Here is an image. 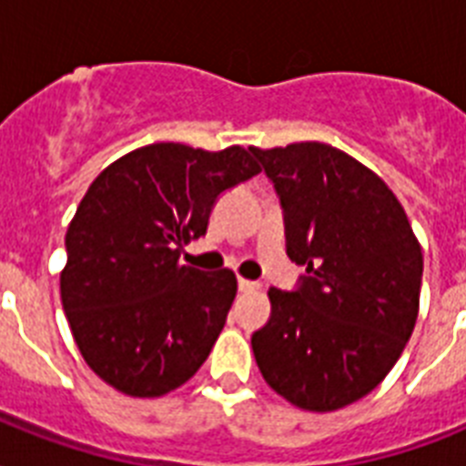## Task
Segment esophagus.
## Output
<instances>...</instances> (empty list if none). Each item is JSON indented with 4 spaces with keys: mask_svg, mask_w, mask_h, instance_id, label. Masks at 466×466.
I'll return each mask as SVG.
<instances>
[{
    "mask_svg": "<svg viewBox=\"0 0 466 466\" xmlns=\"http://www.w3.org/2000/svg\"><path fill=\"white\" fill-rule=\"evenodd\" d=\"M239 290L241 292H254V290H258V288H261V285L256 283V280H247V278H239Z\"/></svg>",
    "mask_w": 466,
    "mask_h": 466,
    "instance_id": "obj_1",
    "label": "esophagus"
}]
</instances>
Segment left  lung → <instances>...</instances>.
<instances>
[{
  "instance_id": "obj_1",
  "label": "left lung",
  "mask_w": 466,
  "mask_h": 466,
  "mask_svg": "<svg viewBox=\"0 0 466 466\" xmlns=\"http://www.w3.org/2000/svg\"><path fill=\"white\" fill-rule=\"evenodd\" d=\"M273 183L295 290L270 288L251 336L263 380L305 411H336L394 368L419 317L423 254L387 183L321 142L248 147Z\"/></svg>"
}]
</instances>
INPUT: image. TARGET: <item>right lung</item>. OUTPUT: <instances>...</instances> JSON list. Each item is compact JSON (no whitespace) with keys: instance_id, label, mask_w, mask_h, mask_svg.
<instances>
[{"instance_id":"1","label":"right lung","mask_w":466,"mask_h":466,"mask_svg":"<svg viewBox=\"0 0 466 466\" xmlns=\"http://www.w3.org/2000/svg\"><path fill=\"white\" fill-rule=\"evenodd\" d=\"M261 171L251 149L157 142L96 176L69 222L62 309L84 360L130 397H161L196 375L237 295L232 270L181 266L225 190Z\"/></svg>"}]
</instances>
